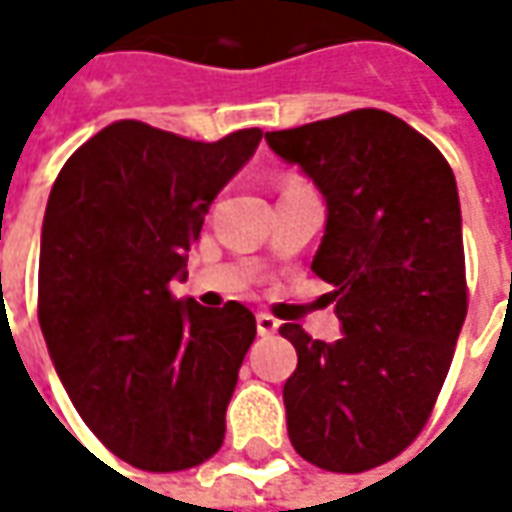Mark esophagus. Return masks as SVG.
I'll return each instance as SVG.
<instances>
[{"label":"esophagus","instance_id":"esophagus-1","mask_svg":"<svg viewBox=\"0 0 512 512\" xmlns=\"http://www.w3.org/2000/svg\"><path fill=\"white\" fill-rule=\"evenodd\" d=\"M277 329V318H271L268 312H257V332H260V337H271V334H277Z\"/></svg>","mask_w":512,"mask_h":512}]
</instances>
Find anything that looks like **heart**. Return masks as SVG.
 Instances as JSON below:
<instances>
[{"instance_id": "obj_1", "label": "heart", "mask_w": 512, "mask_h": 512, "mask_svg": "<svg viewBox=\"0 0 512 512\" xmlns=\"http://www.w3.org/2000/svg\"><path fill=\"white\" fill-rule=\"evenodd\" d=\"M299 186H307V183H304V180H301V178H285V180H282V191L299 189Z\"/></svg>"}]
</instances>
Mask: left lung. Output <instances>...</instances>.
Segmentation results:
<instances>
[{
	"label": "left lung",
	"mask_w": 512,
	"mask_h": 512,
	"mask_svg": "<svg viewBox=\"0 0 512 512\" xmlns=\"http://www.w3.org/2000/svg\"><path fill=\"white\" fill-rule=\"evenodd\" d=\"M266 142L326 200L312 271L334 288L343 323L337 343L279 326L299 354L282 389L288 436L326 472H367L417 439L450 373L469 307L455 175L439 147L381 109Z\"/></svg>",
	"instance_id": "1"
}]
</instances>
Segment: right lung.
Wrapping results in <instances>:
<instances>
[{
	"label": "right lung",
	"instance_id": "add662e5",
	"mask_svg": "<svg viewBox=\"0 0 512 512\" xmlns=\"http://www.w3.org/2000/svg\"><path fill=\"white\" fill-rule=\"evenodd\" d=\"M263 139L194 142L139 120L98 131L54 180L43 216L38 321L65 392L120 461L183 472L224 441V411L255 340L238 301L172 296L224 183Z\"/></svg>",
	"mask_w": 512,
	"mask_h": 512
}]
</instances>
